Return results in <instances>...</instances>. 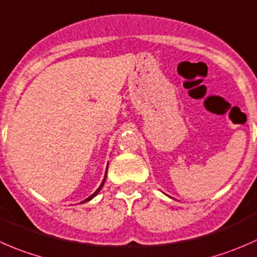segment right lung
Masks as SVG:
<instances>
[{
	"label": "right lung",
	"instance_id": "1",
	"mask_svg": "<svg viewBox=\"0 0 257 257\" xmlns=\"http://www.w3.org/2000/svg\"><path fill=\"white\" fill-rule=\"evenodd\" d=\"M107 166H108V165H107ZM106 175H107V169H106V174H105V177H103L102 182H101V185H100V186H98V189H97V190H96V191H95V192H93V194H92V195H91V196H88V197H87V199H86V200H83V201H82V202H81V204H83V202H87V201H90V200H92V199H93V197H95V196H96V195H97V194H98V192H100V190H101V189H102L103 184H105V181H106Z\"/></svg>",
	"mask_w": 257,
	"mask_h": 257
}]
</instances>
